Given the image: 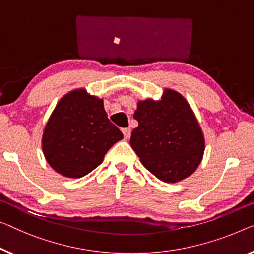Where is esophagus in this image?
<instances>
[{"label": "esophagus", "instance_id": "1", "mask_svg": "<svg viewBox=\"0 0 254 254\" xmlns=\"http://www.w3.org/2000/svg\"><path fill=\"white\" fill-rule=\"evenodd\" d=\"M122 132H123V134H124V138H126V139L130 138V135H131V128L126 127V128H123Z\"/></svg>", "mask_w": 254, "mask_h": 254}]
</instances>
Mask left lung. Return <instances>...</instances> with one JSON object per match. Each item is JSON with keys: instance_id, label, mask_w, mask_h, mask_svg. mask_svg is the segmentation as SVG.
<instances>
[{"instance_id": "left-lung-1", "label": "left lung", "mask_w": 254, "mask_h": 254, "mask_svg": "<svg viewBox=\"0 0 254 254\" xmlns=\"http://www.w3.org/2000/svg\"><path fill=\"white\" fill-rule=\"evenodd\" d=\"M133 117L139 124L132 131L131 147L149 172L175 184L196 171L205 140L183 94L165 89L160 100H139Z\"/></svg>"}]
</instances>
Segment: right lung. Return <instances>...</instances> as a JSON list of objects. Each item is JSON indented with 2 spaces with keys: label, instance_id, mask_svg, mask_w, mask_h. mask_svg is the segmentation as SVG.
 Returning <instances> with one entry per match:
<instances>
[{
  "label": "right lung",
  "instance_id": "add662e5",
  "mask_svg": "<svg viewBox=\"0 0 254 254\" xmlns=\"http://www.w3.org/2000/svg\"><path fill=\"white\" fill-rule=\"evenodd\" d=\"M123 133L108 120L104 100L85 89L65 94L49 119L42 149L49 165L67 178H82L103 163Z\"/></svg>",
  "mask_w": 254,
  "mask_h": 254
}]
</instances>
